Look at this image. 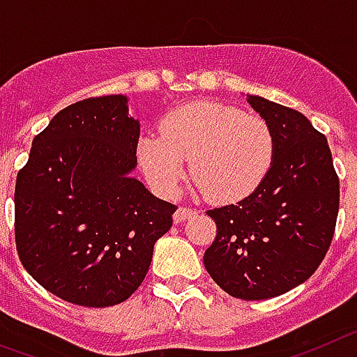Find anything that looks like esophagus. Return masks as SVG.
Masks as SVG:
<instances>
[{"label": "esophagus", "mask_w": 357, "mask_h": 357, "mask_svg": "<svg viewBox=\"0 0 357 357\" xmlns=\"http://www.w3.org/2000/svg\"><path fill=\"white\" fill-rule=\"evenodd\" d=\"M196 213V210H192V208H187V206H179L178 210H176L174 213V221L176 222H183V221H187L188 217H192Z\"/></svg>", "instance_id": "esophagus-1"}]
</instances>
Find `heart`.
Segmentation results:
<instances>
[{"mask_svg":"<svg viewBox=\"0 0 357 357\" xmlns=\"http://www.w3.org/2000/svg\"><path fill=\"white\" fill-rule=\"evenodd\" d=\"M277 140L268 120L234 105L190 102L161 119L160 135L138 142V161L154 190L170 196L185 174L215 203H235L257 190L275 161Z\"/></svg>","mask_w":357,"mask_h":357,"instance_id":"obj_1","label":"heart"}]
</instances>
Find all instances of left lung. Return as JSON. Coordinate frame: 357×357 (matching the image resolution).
Masks as SVG:
<instances>
[{
  "label": "left lung",
  "mask_w": 357,
  "mask_h": 357,
  "mask_svg": "<svg viewBox=\"0 0 357 357\" xmlns=\"http://www.w3.org/2000/svg\"><path fill=\"white\" fill-rule=\"evenodd\" d=\"M268 120L277 154L266 179L235 204L208 210L217 235L203 262L217 286L241 300H266L300 286L333 241L340 179L327 138L302 113L248 95Z\"/></svg>",
  "instance_id": "obj_1"
}]
</instances>
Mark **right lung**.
<instances>
[{
    "label": "right lung",
    "instance_id": "add662e5",
    "mask_svg": "<svg viewBox=\"0 0 357 357\" xmlns=\"http://www.w3.org/2000/svg\"><path fill=\"white\" fill-rule=\"evenodd\" d=\"M138 136L127 97L86 98L55 114L17 172V255L64 302L109 307L129 298L172 226L178 206L131 178Z\"/></svg>",
    "mask_w": 357,
    "mask_h": 357
}]
</instances>
